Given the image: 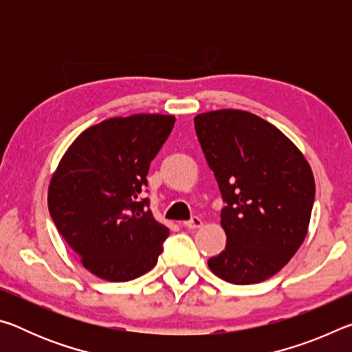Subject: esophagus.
<instances>
[{"mask_svg": "<svg viewBox=\"0 0 352 352\" xmlns=\"http://www.w3.org/2000/svg\"><path fill=\"white\" fill-rule=\"evenodd\" d=\"M183 225L189 230H195V228H200V226L204 225V222H201L200 217H192L190 220H186V222H184Z\"/></svg>", "mask_w": 352, "mask_h": 352, "instance_id": "34e87169", "label": "esophagus"}]
</instances>
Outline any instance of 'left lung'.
Returning a JSON list of instances; mask_svg holds the SVG:
<instances>
[{
    "mask_svg": "<svg viewBox=\"0 0 352 352\" xmlns=\"http://www.w3.org/2000/svg\"><path fill=\"white\" fill-rule=\"evenodd\" d=\"M194 126L226 204L220 212L226 245L208 267L231 284L265 281L307 234L315 199L311 166L281 130L253 113L208 111Z\"/></svg>",
    "mask_w": 352,
    "mask_h": 352,
    "instance_id": "8db88e82",
    "label": "left lung"
}]
</instances>
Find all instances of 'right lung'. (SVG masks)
<instances>
[{"instance_id":"right-lung-1","label":"right lung","mask_w":352,"mask_h":352,"mask_svg":"<svg viewBox=\"0 0 352 352\" xmlns=\"http://www.w3.org/2000/svg\"><path fill=\"white\" fill-rule=\"evenodd\" d=\"M174 122L172 115L146 113L105 119L77 136L51 178V217L98 278L130 281L152 270L163 252L169 228L138 195Z\"/></svg>"}]
</instances>
